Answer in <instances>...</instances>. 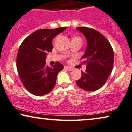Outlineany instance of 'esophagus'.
<instances>
[{"label": "esophagus", "mask_w": 132, "mask_h": 132, "mask_svg": "<svg viewBox=\"0 0 132 132\" xmlns=\"http://www.w3.org/2000/svg\"><path fill=\"white\" fill-rule=\"evenodd\" d=\"M64 69L68 70V71H71V70H72V68L71 67H69V66H64Z\"/></svg>", "instance_id": "1"}]
</instances>
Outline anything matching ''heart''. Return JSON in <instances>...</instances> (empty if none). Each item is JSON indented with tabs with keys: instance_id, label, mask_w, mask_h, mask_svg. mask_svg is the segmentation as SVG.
I'll use <instances>...</instances> for the list:
<instances>
[{
	"instance_id": "b5f03b06",
	"label": "heart",
	"mask_w": 132,
	"mask_h": 132,
	"mask_svg": "<svg viewBox=\"0 0 132 132\" xmlns=\"http://www.w3.org/2000/svg\"><path fill=\"white\" fill-rule=\"evenodd\" d=\"M80 39H81V38H80Z\"/></svg>"
}]
</instances>
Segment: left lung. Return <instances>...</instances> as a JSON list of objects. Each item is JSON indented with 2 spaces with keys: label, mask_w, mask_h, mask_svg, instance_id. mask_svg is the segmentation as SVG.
Returning a JSON list of instances; mask_svg holds the SVG:
<instances>
[{
  "label": "left lung",
  "mask_w": 132,
  "mask_h": 132,
  "mask_svg": "<svg viewBox=\"0 0 132 132\" xmlns=\"http://www.w3.org/2000/svg\"><path fill=\"white\" fill-rule=\"evenodd\" d=\"M77 29L85 36L88 44L81 57L86 69L85 72L81 71V78L76 84L85 91H96L102 87L112 71L113 49L108 40L98 31L86 27Z\"/></svg>",
  "instance_id": "obj_1"
}]
</instances>
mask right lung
I'll return each instance as SVG.
<instances>
[{
  "label": "right lung",
  "mask_w": 132,
  "mask_h": 132,
  "mask_svg": "<svg viewBox=\"0 0 132 132\" xmlns=\"http://www.w3.org/2000/svg\"><path fill=\"white\" fill-rule=\"evenodd\" d=\"M66 27L40 29L30 35L20 46L16 67L23 85L35 96H43L54 89L57 75L63 69L60 63L46 65L47 52L52 51V40Z\"/></svg>",
  "instance_id": "1"
}]
</instances>
